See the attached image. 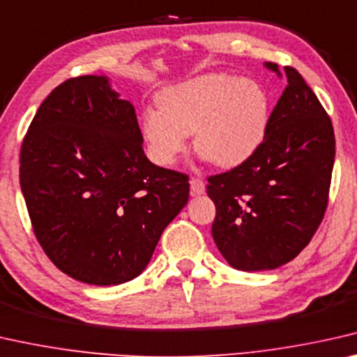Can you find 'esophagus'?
I'll list each match as a JSON object with an SVG mask.
<instances>
[{"label": "esophagus", "mask_w": 357, "mask_h": 357, "mask_svg": "<svg viewBox=\"0 0 357 357\" xmlns=\"http://www.w3.org/2000/svg\"><path fill=\"white\" fill-rule=\"evenodd\" d=\"M190 184V195H202L205 194V184L204 181L199 178H192L189 181Z\"/></svg>", "instance_id": "34e87169"}]
</instances>
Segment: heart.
Masks as SVG:
<instances>
[{
  "instance_id": "obj_1",
  "label": "heart",
  "mask_w": 357,
  "mask_h": 357,
  "mask_svg": "<svg viewBox=\"0 0 357 357\" xmlns=\"http://www.w3.org/2000/svg\"><path fill=\"white\" fill-rule=\"evenodd\" d=\"M271 99L255 79L206 73L163 89L158 109L142 114L147 153L158 167H174L194 135L195 151L220 168H237L261 147Z\"/></svg>"
}]
</instances>
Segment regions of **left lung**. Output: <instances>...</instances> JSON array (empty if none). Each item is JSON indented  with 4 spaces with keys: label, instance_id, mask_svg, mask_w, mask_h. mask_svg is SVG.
<instances>
[{
    "label": "left lung",
    "instance_id": "obj_1",
    "mask_svg": "<svg viewBox=\"0 0 357 357\" xmlns=\"http://www.w3.org/2000/svg\"><path fill=\"white\" fill-rule=\"evenodd\" d=\"M278 73V63L266 62ZM261 147L241 167L208 178L215 243L232 268L275 269L311 242L327 208L335 162L331 116L294 67Z\"/></svg>",
    "mask_w": 357,
    "mask_h": 357
}]
</instances>
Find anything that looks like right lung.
Returning a JSON list of instances; mask_svg holds the SVG:
<instances>
[{
    "mask_svg": "<svg viewBox=\"0 0 357 357\" xmlns=\"http://www.w3.org/2000/svg\"><path fill=\"white\" fill-rule=\"evenodd\" d=\"M136 112L104 75L70 78L43 100L20 151V189L47 258L84 284L146 269L189 199V178L146 157Z\"/></svg>",
    "mask_w": 357,
    "mask_h": 357,
    "instance_id": "1",
    "label": "right lung"
}]
</instances>
